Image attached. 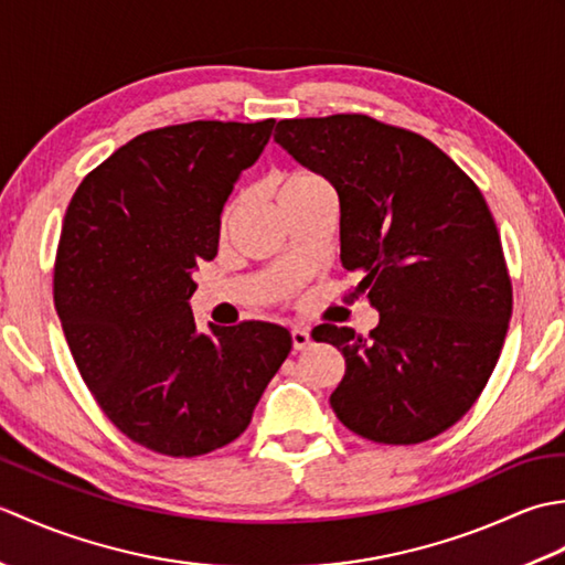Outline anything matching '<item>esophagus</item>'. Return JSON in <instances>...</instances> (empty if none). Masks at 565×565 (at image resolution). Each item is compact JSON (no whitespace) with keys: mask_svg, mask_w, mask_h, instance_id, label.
<instances>
[{"mask_svg":"<svg viewBox=\"0 0 565 565\" xmlns=\"http://www.w3.org/2000/svg\"><path fill=\"white\" fill-rule=\"evenodd\" d=\"M291 340H294V350H306V347L310 344V332L308 330H301V328H294L291 330Z\"/></svg>","mask_w":565,"mask_h":565,"instance_id":"esophagus-1","label":"esophagus"}]
</instances>
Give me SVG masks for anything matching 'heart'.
Masks as SVG:
<instances>
[{
	"label": "heart",
	"instance_id": "heart-1",
	"mask_svg": "<svg viewBox=\"0 0 565 565\" xmlns=\"http://www.w3.org/2000/svg\"><path fill=\"white\" fill-rule=\"evenodd\" d=\"M322 189H330L326 184V179H320L318 174L313 172H286L281 179H279V186H276V199H279L281 206H289V203L294 201H301L310 194H316V191H322ZM239 206V199H233L231 203H227L225 211H223V218H221V225L225 227L227 223H231V218L235 215Z\"/></svg>",
	"mask_w": 565,
	"mask_h": 565
}]
</instances>
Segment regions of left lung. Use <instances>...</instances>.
<instances>
[{"mask_svg": "<svg viewBox=\"0 0 565 565\" xmlns=\"http://www.w3.org/2000/svg\"><path fill=\"white\" fill-rule=\"evenodd\" d=\"M274 140L340 196L344 269L381 320L322 322L344 356L330 405L354 435L419 444L471 411L512 316V281L481 189L435 142L366 114L284 118Z\"/></svg>", "mask_w": 565, "mask_h": 565, "instance_id": "left-lung-1", "label": "left lung"}]
</instances>
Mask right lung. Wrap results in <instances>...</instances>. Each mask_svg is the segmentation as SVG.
<instances>
[{"label": "right lung", "mask_w": 565, "mask_h": 565, "mask_svg": "<svg viewBox=\"0 0 565 565\" xmlns=\"http://www.w3.org/2000/svg\"><path fill=\"white\" fill-rule=\"evenodd\" d=\"M271 128L274 118L146 130L67 206L53 269L67 347L104 415L154 454L191 459L235 441L291 352L281 326L203 334L189 308L194 271L218 252L223 203Z\"/></svg>", "instance_id": "obj_1"}]
</instances>
